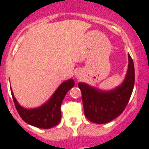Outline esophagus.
<instances>
[{
  "instance_id": "obj_1",
  "label": "esophagus",
  "mask_w": 149,
  "mask_h": 149,
  "mask_svg": "<svg viewBox=\"0 0 149 149\" xmlns=\"http://www.w3.org/2000/svg\"><path fill=\"white\" fill-rule=\"evenodd\" d=\"M75 76H76V78H77V79H79L81 76V74L80 73H76V74H75Z\"/></svg>"
}]
</instances>
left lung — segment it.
Here are the masks:
<instances>
[{
	"mask_svg": "<svg viewBox=\"0 0 149 149\" xmlns=\"http://www.w3.org/2000/svg\"><path fill=\"white\" fill-rule=\"evenodd\" d=\"M128 56V68L120 85L109 91H103L86 83L78 84L81 91L84 115L92 123L104 124L120 115L127 106L135 83L133 59Z\"/></svg>",
	"mask_w": 149,
	"mask_h": 149,
	"instance_id": "1",
	"label": "left lung"
}]
</instances>
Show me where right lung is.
Here are the masks:
<instances>
[{"instance_id":"add662e5","label":"right lung","mask_w":149,"mask_h":149,"mask_svg":"<svg viewBox=\"0 0 149 149\" xmlns=\"http://www.w3.org/2000/svg\"><path fill=\"white\" fill-rule=\"evenodd\" d=\"M74 84V81L72 79L63 82L48 101L39 107L33 109H26L21 106L15 98L12 89L10 91L16 110L23 120L39 128L49 129L57 125L61 122V104L68 90Z\"/></svg>"}]
</instances>
